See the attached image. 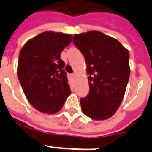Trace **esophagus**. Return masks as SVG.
<instances>
[{"mask_svg": "<svg viewBox=\"0 0 152 152\" xmlns=\"http://www.w3.org/2000/svg\"><path fill=\"white\" fill-rule=\"evenodd\" d=\"M72 77H75V76H76V75H75V74H72Z\"/></svg>", "mask_w": 152, "mask_h": 152, "instance_id": "1", "label": "esophagus"}]
</instances>
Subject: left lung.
<instances>
[{
	"instance_id": "obj_1",
	"label": "left lung",
	"mask_w": 152,
	"mask_h": 152,
	"mask_svg": "<svg viewBox=\"0 0 152 152\" xmlns=\"http://www.w3.org/2000/svg\"><path fill=\"white\" fill-rule=\"evenodd\" d=\"M73 42L87 63L89 94L80 99L83 113L93 120L111 118L120 106L129 79V53L120 42L97 31L75 34Z\"/></svg>"
}]
</instances>
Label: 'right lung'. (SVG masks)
I'll list each match as a JSON object with an SVG mask.
<instances>
[{"mask_svg":"<svg viewBox=\"0 0 152 152\" xmlns=\"http://www.w3.org/2000/svg\"><path fill=\"white\" fill-rule=\"evenodd\" d=\"M72 41L71 34L45 31L20 50L18 78L28 102L42 113L58 112L71 93L61 53Z\"/></svg>","mask_w":152,"mask_h":152,"instance_id":"obj_1","label":"right lung"}]
</instances>
